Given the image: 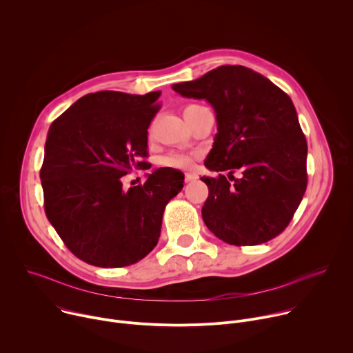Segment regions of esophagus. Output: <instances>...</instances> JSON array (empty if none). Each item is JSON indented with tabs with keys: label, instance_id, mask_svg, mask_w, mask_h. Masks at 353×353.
I'll return each instance as SVG.
<instances>
[{
	"label": "esophagus",
	"instance_id": "34e87169",
	"mask_svg": "<svg viewBox=\"0 0 353 353\" xmlns=\"http://www.w3.org/2000/svg\"><path fill=\"white\" fill-rule=\"evenodd\" d=\"M184 179H185V183H190V181H194V180H196V179H198V176H196L195 173L187 172V173L184 174Z\"/></svg>",
	"mask_w": 353,
	"mask_h": 353
}]
</instances>
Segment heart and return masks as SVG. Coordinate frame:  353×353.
<instances>
[{
    "label": "heart",
    "instance_id": "obj_1",
    "mask_svg": "<svg viewBox=\"0 0 353 353\" xmlns=\"http://www.w3.org/2000/svg\"><path fill=\"white\" fill-rule=\"evenodd\" d=\"M191 106H194V105H191ZM191 106H187L184 110H187ZM161 165L165 168H172V169H191L194 165V158L188 154L172 152L161 159Z\"/></svg>",
    "mask_w": 353,
    "mask_h": 353
}]
</instances>
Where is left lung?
Masks as SVG:
<instances>
[{
    "label": "left lung",
    "instance_id": "1",
    "mask_svg": "<svg viewBox=\"0 0 353 353\" xmlns=\"http://www.w3.org/2000/svg\"><path fill=\"white\" fill-rule=\"evenodd\" d=\"M173 89L205 99L216 113L218 134L204 165L228 172L229 180L223 174L201 177L210 190L201 211L207 228L234 245L276 237L307 187V142L290 97L243 65L218 67ZM237 170L240 179L232 176Z\"/></svg>",
    "mask_w": 353,
    "mask_h": 353
}]
</instances>
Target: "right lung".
<instances>
[{
	"mask_svg": "<svg viewBox=\"0 0 353 353\" xmlns=\"http://www.w3.org/2000/svg\"><path fill=\"white\" fill-rule=\"evenodd\" d=\"M161 90L82 96L50 125L40 180L46 216L79 260L102 268L138 263L158 244L169 201L184 183L172 168L123 188V177L149 169L148 127Z\"/></svg>",
	"mask_w": 353,
	"mask_h": 353,
	"instance_id": "right-lung-1",
	"label": "right lung"
}]
</instances>
